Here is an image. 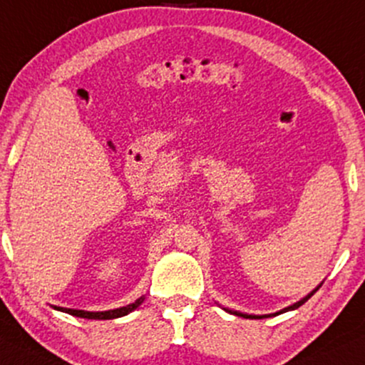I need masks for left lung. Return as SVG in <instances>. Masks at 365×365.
Segmentation results:
<instances>
[{
	"label": "left lung",
	"instance_id": "obj_1",
	"mask_svg": "<svg viewBox=\"0 0 365 365\" xmlns=\"http://www.w3.org/2000/svg\"><path fill=\"white\" fill-rule=\"evenodd\" d=\"M319 287H322V284H319V285H318V287H316L313 292H309V294H308V296H306V297H302V299H301V301H297V302H296V304L289 306V308H284L282 311H279V313H274V314H262V316H258V314H245V313H238V311H231V309H226V311H227V313H232V314H236V316H243V318H248V319H262V318H265V316H277V314H282V313H285V311H292V309H297V308H299V306H302V304H304V302H306V301H308V299H309V297H311V296H313V294H314L316 291H318V289H319Z\"/></svg>",
	"mask_w": 365,
	"mask_h": 365
}]
</instances>
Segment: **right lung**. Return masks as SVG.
I'll use <instances>...</instances> for the list:
<instances>
[{"label": "right lung", "instance_id": "add662e5", "mask_svg": "<svg viewBox=\"0 0 365 365\" xmlns=\"http://www.w3.org/2000/svg\"><path fill=\"white\" fill-rule=\"evenodd\" d=\"M144 296H140L138 301H134L133 304L122 306V308L110 309V311H83V309H69V308H61V306H52V308L57 311H63V313H68L71 316H78V318H86V319H113L120 318V316H125L138 308V306L143 304Z\"/></svg>", "mask_w": 365, "mask_h": 365}]
</instances>
